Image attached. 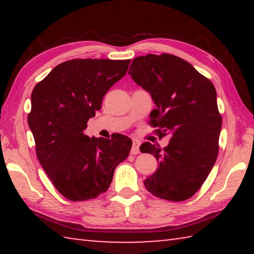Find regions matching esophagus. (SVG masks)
<instances>
[{
	"label": "esophagus",
	"instance_id": "34e87169",
	"mask_svg": "<svg viewBox=\"0 0 254 254\" xmlns=\"http://www.w3.org/2000/svg\"><path fill=\"white\" fill-rule=\"evenodd\" d=\"M139 147H140V142L137 140H133V142H132V148H131V154H137L140 152V149H139Z\"/></svg>",
	"mask_w": 254,
	"mask_h": 254
}]
</instances>
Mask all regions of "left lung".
Here are the masks:
<instances>
[{"mask_svg":"<svg viewBox=\"0 0 254 254\" xmlns=\"http://www.w3.org/2000/svg\"><path fill=\"white\" fill-rule=\"evenodd\" d=\"M132 79L148 91L157 109L150 124L159 137L169 134V144L150 142L140 151L158 161L156 173L144 180L148 191L159 198L183 201L201 187L218 154L222 117L216 89L186 60L170 54L145 55L133 59Z\"/></svg>","mask_w":254,"mask_h":254,"instance_id":"obj_1","label":"left lung"}]
</instances>
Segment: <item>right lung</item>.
Wrapping results in <instances>:
<instances>
[{
	"mask_svg": "<svg viewBox=\"0 0 254 254\" xmlns=\"http://www.w3.org/2000/svg\"><path fill=\"white\" fill-rule=\"evenodd\" d=\"M130 59H71L34 86L28 124L38 160L56 189L71 201L103 194L132 141L84 134L106 92L127 74Z\"/></svg>",
	"mask_w": 254,
	"mask_h": 254,
	"instance_id": "right-lung-1",
	"label": "right lung"
}]
</instances>
